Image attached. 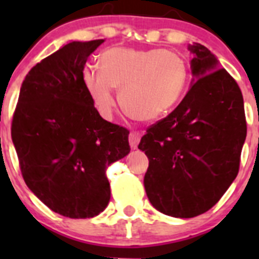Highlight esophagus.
<instances>
[{"instance_id": "34e87169", "label": "esophagus", "mask_w": 259, "mask_h": 259, "mask_svg": "<svg viewBox=\"0 0 259 259\" xmlns=\"http://www.w3.org/2000/svg\"><path fill=\"white\" fill-rule=\"evenodd\" d=\"M140 139H141V135L139 134V132L132 131L131 134H130V136H128V140H130V145H131V148L136 149L139 143H140Z\"/></svg>"}]
</instances>
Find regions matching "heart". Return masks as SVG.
<instances>
[{
	"instance_id": "1",
	"label": "heart",
	"mask_w": 259,
	"mask_h": 259,
	"mask_svg": "<svg viewBox=\"0 0 259 259\" xmlns=\"http://www.w3.org/2000/svg\"><path fill=\"white\" fill-rule=\"evenodd\" d=\"M100 68H84L83 83L105 116L115 106L114 88L128 115L150 122L178 105L188 83L184 58L164 49L110 48L100 56Z\"/></svg>"
}]
</instances>
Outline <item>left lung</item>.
Listing matches in <instances>:
<instances>
[{
    "mask_svg": "<svg viewBox=\"0 0 259 259\" xmlns=\"http://www.w3.org/2000/svg\"><path fill=\"white\" fill-rule=\"evenodd\" d=\"M196 76L187 95L166 118L141 137L149 167L146 196L158 210L175 218L206 212L239 174L246 137L241 91L203 45H189Z\"/></svg>",
    "mask_w": 259,
    "mask_h": 259,
    "instance_id": "left-lung-1",
    "label": "left lung"
}]
</instances>
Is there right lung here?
Instances as JSON below:
<instances>
[{
    "label": "right lung",
    "instance_id": "1",
    "mask_svg": "<svg viewBox=\"0 0 259 259\" xmlns=\"http://www.w3.org/2000/svg\"><path fill=\"white\" fill-rule=\"evenodd\" d=\"M102 42L72 41L33 66L11 123L27 187L53 211L72 219L104 211L107 167L131 150L130 131L101 118L83 83L87 59Z\"/></svg>",
    "mask_w": 259,
    "mask_h": 259
}]
</instances>
